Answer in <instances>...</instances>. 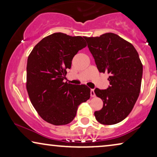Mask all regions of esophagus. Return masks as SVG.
I'll use <instances>...</instances> for the list:
<instances>
[{
  "label": "esophagus",
  "instance_id": "1",
  "mask_svg": "<svg viewBox=\"0 0 157 157\" xmlns=\"http://www.w3.org/2000/svg\"><path fill=\"white\" fill-rule=\"evenodd\" d=\"M90 94H91V97H94V96H96L95 92H94V89H91V92H90Z\"/></svg>",
  "mask_w": 157,
  "mask_h": 157
}]
</instances>
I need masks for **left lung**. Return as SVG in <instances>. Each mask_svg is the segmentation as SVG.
Listing matches in <instances>:
<instances>
[{
	"label": "left lung",
	"mask_w": 157,
	"mask_h": 157,
	"mask_svg": "<svg viewBox=\"0 0 157 157\" xmlns=\"http://www.w3.org/2000/svg\"><path fill=\"white\" fill-rule=\"evenodd\" d=\"M85 39L98 71L109 74V88L94 90L104 103L94 116L101 124H117L129 114L139 97L142 63L134 46L117 34L107 33Z\"/></svg>",
	"instance_id": "1"
}]
</instances>
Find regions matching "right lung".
Returning a JSON list of instances; mask_svg holds the SVG:
<instances>
[{"instance_id":"obj_1","label":"right lung","mask_w":157,"mask_h":157,"mask_svg":"<svg viewBox=\"0 0 157 157\" xmlns=\"http://www.w3.org/2000/svg\"><path fill=\"white\" fill-rule=\"evenodd\" d=\"M85 38L53 33L38 42L28 58L29 98L38 115L49 124H69L79 105L89 99L91 89L87 86L63 82L73 58L87 46Z\"/></svg>"}]
</instances>
